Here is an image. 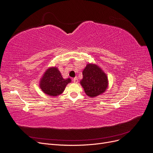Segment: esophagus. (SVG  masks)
Masks as SVG:
<instances>
[{
	"label": "esophagus",
	"instance_id": "esophagus-1",
	"mask_svg": "<svg viewBox=\"0 0 153 153\" xmlns=\"http://www.w3.org/2000/svg\"><path fill=\"white\" fill-rule=\"evenodd\" d=\"M73 82L75 83V84L78 83V78L77 77H75L73 78Z\"/></svg>",
	"mask_w": 153,
	"mask_h": 153
}]
</instances>
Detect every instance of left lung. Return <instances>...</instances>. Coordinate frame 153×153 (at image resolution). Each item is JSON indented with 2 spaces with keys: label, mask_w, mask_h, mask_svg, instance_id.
I'll list each match as a JSON object with an SVG mask.
<instances>
[{
  "label": "left lung",
  "mask_w": 153,
  "mask_h": 153,
  "mask_svg": "<svg viewBox=\"0 0 153 153\" xmlns=\"http://www.w3.org/2000/svg\"><path fill=\"white\" fill-rule=\"evenodd\" d=\"M80 84L87 96L95 97L103 93L108 87L106 74L95 64H88L82 72Z\"/></svg>",
  "instance_id": "1"
}]
</instances>
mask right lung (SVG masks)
Masks as SVG:
<instances>
[{
	"label": "right lung",
	"instance_id": "right-lung-1",
	"mask_svg": "<svg viewBox=\"0 0 153 153\" xmlns=\"http://www.w3.org/2000/svg\"><path fill=\"white\" fill-rule=\"evenodd\" d=\"M71 82L70 78L64 79L61 73L55 67L47 69L40 81V88L45 94L56 96L62 93L68 84Z\"/></svg>",
	"mask_w": 153,
	"mask_h": 153
}]
</instances>
